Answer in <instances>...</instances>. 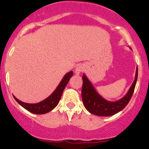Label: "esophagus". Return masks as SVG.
<instances>
[{
    "label": "esophagus",
    "mask_w": 149,
    "mask_h": 149,
    "mask_svg": "<svg viewBox=\"0 0 149 149\" xmlns=\"http://www.w3.org/2000/svg\"><path fill=\"white\" fill-rule=\"evenodd\" d=\"M83 70H84V66H83V65L80 64L78 65V66H77L76 69H75V73H76V75H79Z\"/></svg>",
    "instance_id": "34e87169"
}]
</instances>
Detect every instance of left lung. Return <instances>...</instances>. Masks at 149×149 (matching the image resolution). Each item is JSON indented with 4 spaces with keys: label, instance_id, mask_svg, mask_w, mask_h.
<instances>
[{
    "label": "left lung",
    "instance_id": "8db88e82",
    "mask_svg": "<svg viewBox=\"0 0 149 149\" xmlns=\"http://www.w3.org/2000/svg\"><path fill=\"white\" fill-rule=\"evenodd\" d=\"M137 76L138 69L136 67L134 80L125 96L117 102H108L97 93L93 85L83 74L81 93L85 109L91 113L99 116H110L120 111L127 105L132 98L137 80Z\"/></svg>",
    "mask_w": 149,
    "mask_h": 149
}]
</instances>
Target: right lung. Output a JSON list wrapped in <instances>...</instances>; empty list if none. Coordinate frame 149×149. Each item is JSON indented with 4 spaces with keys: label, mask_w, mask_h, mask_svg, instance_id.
Here are the masks:
<instances>
[{
    "label": "right lung",
    "mask_w": 149,
    "mask_h": 149,
    "mask_svg": "<svg viewBox=\"0 0 149 149\" xmlns=\"http://www.w3.org/2000/svg\"><path fill=\"white\" fill-rule=\"evenodd\" d=\"M73 71H69V73L65 75L63 79L61 80L57 88L53 92V93L50 96H49L45 100L39 102L37 104H27L22 102L18 99H17L15 96V100L18 102L22 107H23L27 111L35 114H44L48 113L57 107L60 100L62 92L64 91L65 87L66 86L67 83H69L70 78L73 76Z\"/></svg>",
    "instance_id": "right-lung-1"
}]
</instances>
